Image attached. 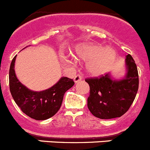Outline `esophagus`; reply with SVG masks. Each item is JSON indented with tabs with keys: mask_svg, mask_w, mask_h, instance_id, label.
<instances>
[{
	"mask_svg": "<svg viewBox=\"0 0 150 150\" xmlns=\"http://www.w3.org/2000/svg\"><path fill=\"white\" fill-rule=\"evenodd\" d=\"M81 79H82V77H81V76L80 74H76L74 76V80L76 83L79 82V81H81Z\"/></svg>",
	"mask_w": 150,
	"mask_h": 150,
	"instance_id": "obj_1",
	"label": "esophagus"
}]
</instances>
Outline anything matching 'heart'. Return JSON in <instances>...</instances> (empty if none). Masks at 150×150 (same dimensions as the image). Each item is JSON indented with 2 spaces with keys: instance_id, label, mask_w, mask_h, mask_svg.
Here are the masks:
<instances>
[{
  "instance_id": "b5f03b06",
  "label": "heart",
  "mask_w": 150,
  "mask_h": 150,
  "mask_svg": "<svg viewBox=\"0 0 150 150\" xmlns=\"http://www.w3.org/2000/svg\"><path fill=\"white\" fill-rule=\"evenodd\" d=\"M76 55L81 60H90L87 68L94 75L103 74L108 71L117 58V53L114 49L92 44L78 47Z\"/></svg>"
}]
</instances>
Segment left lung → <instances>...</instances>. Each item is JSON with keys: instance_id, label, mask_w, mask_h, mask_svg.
<instances>
[{"instance_id": "obj_1", "label": "left lung", "mask_w": 150, "mask_h": 150, "mask_svg": "<svg viewBox=\"0 0 150 150\" xmlns=\"http://www.w3.org/2000/svg\"><path fill=\"white\" fill-rule=\"evenodd\" d=\"M126 66L127 75L122 80H112L108 74L85 79L90 86L87 106L96 117H120L133 103L139 89V74L134 60L129 54L126 56Z\"/></svg>"}]
</instances>
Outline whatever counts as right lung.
<instances>
[{
	"label": "right lung",
	"mask_w": 150,
	"mask_h": 150,
	"mask_svg": "<svg viewBox=\"0 0 150 150\" xmlns=\"http://www.w3.org/2000/svg\"><path fill=\"white\" fill-rule=\"evenodd\" d=\"M14 56L9 69V88L11 94L22 112L35 120H44L54 116L63 102V96L74 84L73 79L62 77L51 88L41 92L28 90L17 79L14 71Z\"/></svg>",
	"instance_id": "right-lung-1"
}]
</instances>
